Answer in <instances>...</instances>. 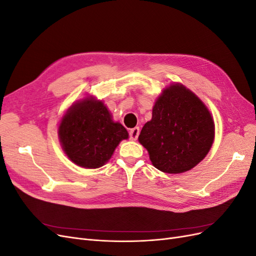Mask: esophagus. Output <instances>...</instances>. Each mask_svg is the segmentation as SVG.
Instances as JSON below:
<instances>
[{
	"label": "esophagus",
	"instance_id": "1",
	"mask_svg": "<svg viewBox=\"0 0 256 256\" xmlns=\"http://www.w3.org/2000/svg\"><path fill=\"white\" fill-rule=\"evenodd\" d=\"M138 134H140V128H138V127H134V128H132V129L129 131V136H130V138L132 141L136 140Z\"/></svg>",
	"mask_w": 256,
	"mask_h": 256
}]
</instances>
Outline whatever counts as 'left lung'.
I'll use <instances>...</instances> for the list:
<instances>
[{"mask_svg":"<svg viewBox=\"0 0 256 256\" xmlns=\"http://www.w3.org/2000/svg\"><path fill=\"white\" fill-rule=\"evenodd\" d=\"M214 138L212 116L194 92L182 84L164 88L152 116L138 136L152 166L168 174L187 172L202 161Z\"/></svg>","mask_w":256,"mask_h":256,"instance_id":"8db88e82","label":"left lung"}]
</instances>
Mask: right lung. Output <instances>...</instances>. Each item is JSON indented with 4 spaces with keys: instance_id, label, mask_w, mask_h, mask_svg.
I'll return each instance as SVG.
<instances>
[{
    "instance_id": "1",
    "label": "right lung",
    "mask_w": 256,
    "mask_h": 256,
    "mask_svg": "<svg viewBox=\"0 0 256 256\" xmlns=\"http://www.w3.org/2000/svg\"><path fill=\"white\" fill-rule=\"evenodd\" d=\"M62 147L76 166L97 168L109 161L120 141L128 138L126 128L113 122L102 102L92 96L74 104L60 120Z\"/></svg>"
}]
</instances>
